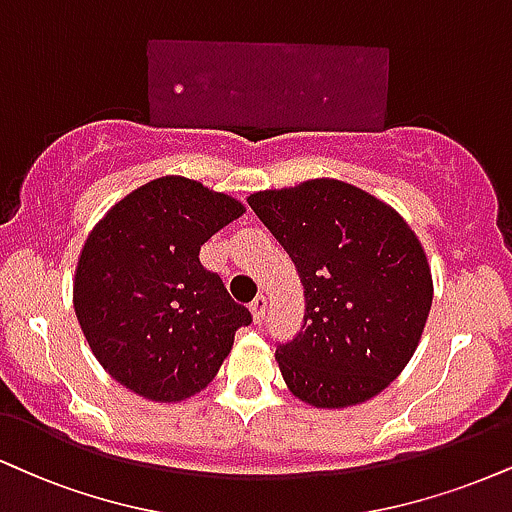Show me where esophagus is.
Masks as SVG:
<instances>
[{
    "label": "esophagus",
    "mask_w": 512,
    "mask_h": 512,
    "mask_svg": "<svg viewBox=\"0 0 512 512\" xmlns=\"http://www.w3.org/2000/svg\"><path fill=\"white\" fill-rule=\"evenodd\" d=\"M250 312H252V319H255V324H262L264 315H267V298H264V295H257V298L250 303Z\"/></svg>",
    "instance_id": "obj_1"
}]
</instances>
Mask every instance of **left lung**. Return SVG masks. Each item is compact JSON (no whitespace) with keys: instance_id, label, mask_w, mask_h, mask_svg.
Masks as SVG:
<instances>
[{"instance_id":"left-lung-1","label":"left lung","mask_w":512,"mask_h":512,"mask_svg":"<svg viewBox=\"0 0 512 512\" xmlns=\"http://www.w3.org/2000/svg\"><path fill=\"white\" fill-rule=\"evenodd\" d=\"M305 286L303 331L276 350L288 391L322 410L381 393L415 355L434 281L417 233L391 205L338 178L248 197Z\"/></svg>"}]
</instances>
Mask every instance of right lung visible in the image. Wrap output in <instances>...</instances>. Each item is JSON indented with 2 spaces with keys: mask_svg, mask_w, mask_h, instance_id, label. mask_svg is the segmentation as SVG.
Wrapping results in <instances>:
<instances>
[{
  "mask_svg": "<svg viewBox=\"0 0 512 512\" xmlns=\"http://www.w3.org/2000/svg\"><path fill=\"white\" fill-rule=\"evenodd\" d=\"M240 214L236 197L162 176L92 226L73 276V307L92 355L128 391L155 403L195 396L217 377L236 331L252 322L197 257Z\"/></svg>",
  "mask_w": 512,
  "mask_h": 512,
  "instance_id": "add662e5",
  "label": "right lung"
}]
</instances>
